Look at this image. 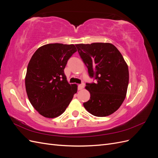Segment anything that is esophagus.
Instances as JSON below:
<instances>
[{"mask_svg":"<svg viewBox=\"0 0 158 158\" xmlns=\"http://www.w3.org/2000/svg\"><path fill=\"white\" fill-rule=\"evenodd\" d=\"M84 88V84H81L78 85V89L79 90L82 89Z\"/></svg>","mask_w":158,"mask_h":158,"instance_id":"esophagus-1","label":"esophagus"}]
</instances>
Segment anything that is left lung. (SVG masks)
<instances>
[{"label": "left lung", "instance_id": "8db88e82", "mask_svg": "<svg viewBox=\"0 0 158 158\" xmlns=\"http://www.w3.org/2000/svg\"><path fill=\"white\" fill-rule=\"evenodd\" d=\"M76 46L89 76L97 81L86 84L85 89L90 93V98L84 103V106L94 116L110 115L121 107L126 98L129 80L128 65L120 51L110 43Z\"/></svg>", "mask_w": 158, "mask_h": 158}]
</instances>
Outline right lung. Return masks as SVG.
<instances>
[{"instance_id": "right-lung-1", "label": "right lung", "mask_w": 158, "mask_h": 158, "mask_svg": "<svg viewBox=\"0 0 158 158\" xmlns=\"http://www.w3.org/2000/svg\"><path fill=\"white\" fill-rule=\"evenodd\" d=\"M77 51L74 45L49 44L38 48L28 63L26 90L32 106L47 118L60 116L69 106L78 85L70 84L64 69Z\"/></svg>"}]
</instances>
